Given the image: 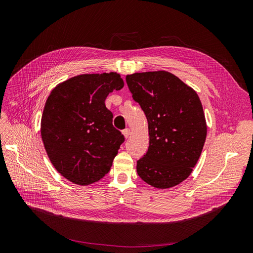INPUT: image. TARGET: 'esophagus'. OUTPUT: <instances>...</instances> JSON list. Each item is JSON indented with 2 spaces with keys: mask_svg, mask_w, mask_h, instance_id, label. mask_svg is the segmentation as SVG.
Instances as JSON below:
<instances>
[{
  "mask_svg": "<svg viewBox=\"0 0 253 253\" xmlns=\"http://www.w3.org/2000/svg\"><path fill=\"white\" fill-rule=\"evenodd\" d=\"M122 134H124V136L126 137V138H127V137L129 136V134H131V129H129V128H125L124 131H122Z\"/></svg>",
  "mask_w": 253,
  "mask_h": 253,
  "instance_id": "obj_1",
  "label": "esophagus"
}]
</instances>
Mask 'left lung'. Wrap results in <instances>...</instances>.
<instances>
[{
  "label": "left lung",
  "instance_id": "obj_1",
  "mask_svg": "<svg viewBox=\"0 0 253 253\" xmlns=\"http://www.w3.org/2000/svg\"><path fill=\"white\" fill-rule=\"evenodd\" d=\"M126 80L149 126V150L137 162V173L157 189L179 185L192 173L206 141L207 122L200 97L166 71L135 73L126 75Z\"/></svg>",
  "mask_w": 253,
  "mask_h": 253
}]
</instances>
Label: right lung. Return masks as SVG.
<instances>
[{
    "label": "right lung",
    "instance_id": "1",
    "mask_svg": "<svg viewBox=\"0 0 253 253\" xmlns=\"http://www.w3.org/2000/svg\"><path fill=\"white\" fill-rule=\"evenodd\" d=\"M124 85L117 73L82 74L50 91L41 119L42 141L50 163L67 180L87 186L110 171L125 137L113 126L104 101Z\"/></svg>",
    "mask_w": 253,
    "mask_h": 253
}]
</instances>
